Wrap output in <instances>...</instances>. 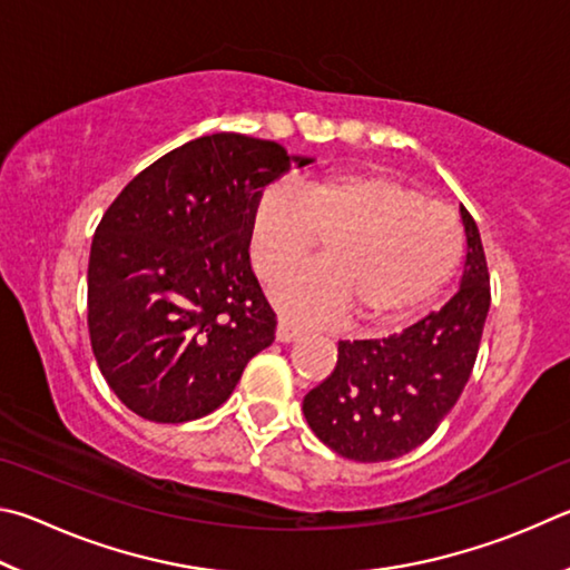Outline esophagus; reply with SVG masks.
I'll return each instance as SVG.
<instances>
[{
    "label": "esophagus",
    "instance_id": "obj_1",
    "mask_svg": "<svg viewBox=\"0 0 570 570\" xmlns=\"http://www.w3.org/2000/svg\"><path fill=\"white\" fill-rule=\"evenodd\" d=\"M275 337H277V343H293V341H297V337H301V331H297L293 323L279 321L277 323V331H275Z\"/></svg>",
    "mask_w": 570,
    "mask_h": 570
}]
</instances>
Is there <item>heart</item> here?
Returning <instances> with one entry per match:
<instances>
[{"mask_svg":"<svg viewBox=\"0 0 570 570\" xmlns=\"http://www.w3.org/2000/svg\"><path fill=\"white\" fill-rule=\"evenodd\" d=\"M325 235V259L269 283V303L301 325L351 313L365 325L415 315L443 291L461 257V233L443 205L383 175L337 173L301 187H267L249 213L247 253L269 279Z\"/></svg>","mask_w":570,"mask_h":570,"instance_id":"heart-1","label":"heart"}]
</instances>
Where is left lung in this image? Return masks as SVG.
<instances>
[{
    "instance_id": "1",
    "label": "left lung",
    "mask_w": 570,
    "mask_h": 570,
    "mask_svg": "<svg viewBox=\"0 0 570 570\" xmlns=\"http://www.w3.org/2000/svg\"><path fill=\"white\" fill-rule=\"evenodd\" d=\"M465 263L441 311L377 341H341L331 377L303 401L307 425L337 455L393 461L435 433L473 373L491 307V275L475 219L461 205Z\"/></svg>"
}]
</instances>
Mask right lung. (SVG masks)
<instances>
[{
	"mask_svg": "<svg viewBox=\"0 0 570 570\" xmlns=\"http://www.w3.org/2000/svg\"><path fill=\"white\" fill-rule=\"evenodd\" d=\"M311 163L269 139L205 135L107 207L89 249L87 325L99 373L129 411L153 423L213 413L275 341L247 223L269 183Z\"/></svg>",
	"mask_w": 570,
	"mask_h": 570,
	"instance_id": "1",
	"label": "right lung"
}]
</instances>
